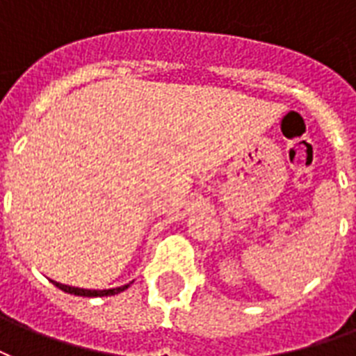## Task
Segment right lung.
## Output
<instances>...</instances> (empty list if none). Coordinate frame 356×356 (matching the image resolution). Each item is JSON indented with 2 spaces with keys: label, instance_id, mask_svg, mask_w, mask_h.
<instances>
[{
  "label": "right lung",
  "instance_id": "right-lung-1",
  "mask_svg": "<svg viewBox=\"0 0 356 356\" xmlns=\"http://www.w3.org/2000/svg\"><path fill=\"white\" fill-rule=\"evenodd\" d=\"M58 287V289L65 291L69 295H76V296H111V295H118V293H122V291L127 289V285L124 287H116V289H106V291H90V289H79V287H69V285H63V283L52 282Z\"/></svg>",
  "mask_w": 356,
  "mask_h": 356
}]
</instances>
